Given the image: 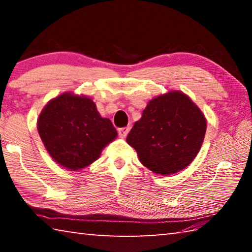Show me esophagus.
I'll return each instance as SVG.
<instances>
[{
  "label": "esophagus",
  "instance_id": "34e87169",
  "mask_svg": "<svg viewBox=\"0 0 252 252\" xmlns=\"http://www.w3.org/2000/svg\"><path fill=\"white\" fill-rule=\"evenodd\" d=\"M129 131H130V127H129V126L120 127V129L118 130V132H119V135H120V138H123V139H125L126 136L127 135V133H129Z\"/></svg>",
  "mask_w": 252,
  "mask_h": 252
}]
</instances>
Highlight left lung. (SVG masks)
<instances>
[{"label":"left lung","mask_w":252,"mask_h":252,"mask_svg":"<svg viewBox=\"0 0 252 252\" xmlns=\"http://www.w3.org/2000/svg\"><path fill=\"white\" fill-rule=\"evenodd\" d=\"M206 130V118L192 100L180 91H171L149 102L126 142L135 149L144 167L169 176L193 161Z\"/></svg>","instance_id":"8db88e82"}]
</instances>
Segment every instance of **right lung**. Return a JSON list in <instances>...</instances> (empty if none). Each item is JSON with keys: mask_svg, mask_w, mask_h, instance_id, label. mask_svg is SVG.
<instances>
[{"mask_svg": "<svg viewBox=\"0 0 252 252\" xmlns=\"http://www.w3.org/2000/svg\"><path fill=\"white\" fill-rule=\"evenodd\" d=\"M37 131L50 156L71 171L99 159L117 130L97 112L90 97L63 93L46 104L37 119Z\"/></svg>", "mask_w": 252, "mask_h": 252, "instance_id": "right-lung-1", "label": "right lung"}]
</instances>
